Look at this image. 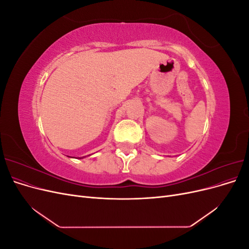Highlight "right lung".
<instances>
[{"label":"right lung","mask_w":249,"mask_h":249,"mask_svg":"<svg viewBox=\"0 0 249 249\" xmlns=\"http://www.w3.org/2000/svg\"><path fill=\"white\" fill-rule=\"evenodd\" d=\"M83 158H85V157H83Z\"/></svg>","instance_id":"right-lung-1"}]
</instances>
